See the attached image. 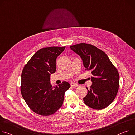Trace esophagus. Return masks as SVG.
<instances>
[{"label": "esophagus", "mask_w": 135, "mask_h": 135, "mask_svg": "<svg viewBox=\"0 0 135 135\" xmlns=\"http://www.w3.org/2000/svg\"><path fill=\"white\" fill-rule=\"evenodd\" d=\"M70 85H71V86L72 88H75V87H77V86H78V84H77L74 83H71Z\"/></svg>", "instance_id": "obj_1"}]
</instances>
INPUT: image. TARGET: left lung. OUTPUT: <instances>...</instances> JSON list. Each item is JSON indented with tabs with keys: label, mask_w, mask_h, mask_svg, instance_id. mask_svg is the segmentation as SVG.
I'll return each instance as SVG.
<instances>
[{
	"label": "left lung",
	"mask_w": 135,
	"mask_h": 135,
	"mask_svg": "<svg viewBox=\"0 0 135 135\" xmlns=\"http://www.w3.org/2000/svg\"><path fill=\"white\" fill-rule=\"evenodd\" d=\"M83 62L86 70L91 71L92 84L83 98L84 103L96 110L109 106L115 99L119 88V75L107 55L91 44L80 43L70 46Z\"/></svg>",
	"instance_id": "obj_1"
}]
</instances>
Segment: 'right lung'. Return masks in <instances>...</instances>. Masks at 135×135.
I'll return each mask as SVG.
<instances>
[{
    "instance_id": "1",
    "label": "right lung",
    "mask_w": 135,
    "mask_h": 135,
    "mask_svg": "<svg viewBox=\"0 0 135 135\" xmlns=\"http://www.w3.org/2000/svg\"><path fill=\"white\" fill-rule=\"evenodd\" d=\"M65 48L40 49L23 70L22 95L29 108L39 115L47 116L55 113L63 105L65 92L70 87L66 81L53 87L50 81L51 74L56 71V59Z\"/></svg>"
}]
</instances>
